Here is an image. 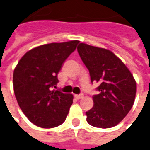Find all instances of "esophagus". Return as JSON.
<instances>
[{"mask_svg":"<svg viewBox=\"0 0 150 150\" xmlns=\"http://www.w3.org/2000/svg\"><path fill=\"white\" fill-rule=\"evenodd\" d=\"M83 96V94H76L75 95V98L76 99H80V98H82Z\"/></svg>","mask_w":150,"mask_h":150,"instance_id":"obj_1","label":"esophagus"}]
</instances>
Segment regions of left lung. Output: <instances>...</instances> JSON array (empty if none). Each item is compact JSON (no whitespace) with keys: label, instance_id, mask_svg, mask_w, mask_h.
<instances>
[{"label":"left lung","instance_id":"obj_1","mask_svg":"<svg viewBox=\"0 0 150 150\" xmlns=\"http://www.w3.org/2000/svg\"><path fill=\"white\" fill-rule=\"evenodd\" d=\"M77 51L88 68L91 82L98 83L93 107L86 112L89 125L111 128L122 122L134 104L136 82L126 65L109 50L79 43Z\"/></svg>","mask_w":150,"mask_h":150}]
</instances>
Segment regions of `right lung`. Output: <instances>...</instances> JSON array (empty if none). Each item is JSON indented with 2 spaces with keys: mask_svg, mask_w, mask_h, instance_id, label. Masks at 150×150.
<instances>
[{
  "mask_svg": "<svg viewBox=\"0 0 150 150\" xmlns=\"http://www.w3.org/2000/svg\"><path fill=\"white\" fill-rule=\"evenodd\" d=\"M78 40L52 42L29 50L13 74V86L19 108L33 124L53 128L65 122L73 95L52 90L58 83L63 62L76 48Z\"/></svg>",
  "mask_w": 150,
  "mask_h": 150,
  "instance_id": "right-lung-1",
  "label": "right lung"
}]
</instances>
